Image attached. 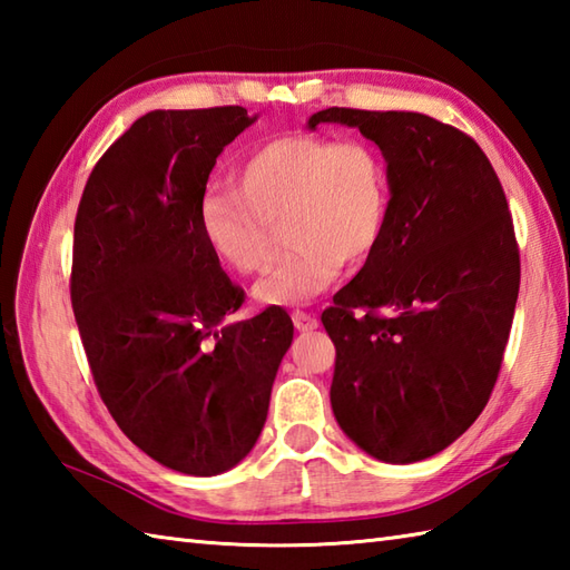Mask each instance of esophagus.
Returning <instances> with one entry per match:
<instances>
[{
  "label": "esophagus",
  "instance_id": "1",
  "mask_svg": "<svg viewBox=\"0 0 570 570\" xmlns=\"http://www.w3.org/2000/svg\"><path fill=\"white\" fill-rule=\"evenodd\" d=\"M292 321L296 325V331H301V333L318 328V318L313 316V313H308V311H294L292 313Z\"/></svg>",
  "mask_w": 570,
  "mask_h": 570
}]
</instances>
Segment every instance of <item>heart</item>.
Instances as JSON below:
<instances>
[{
    "mask_svg": "<svg viewBox=\"0 0 570 570\" xmlns=\"http://www.w3.org/2000/svg\"><path fill=\"white\" fill-rule=\"evenodd\" d=\"M229 184L235 193L210 188L198 203L213 259L233 274L259 272L278 223L292 247L254 286L264 306L306 304L343 264L365 262L384 233L390 174L382 154L360 137L296 131L269 139L242 156Z\"/></svg>",
    "mask_w": 570,
    "mask_h": 570,
    "instance_id": "heart-1",
    "label": "heart"
}]
</instances>
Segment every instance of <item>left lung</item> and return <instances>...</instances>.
<instances>
[{
  "instance_id": "1",
  "label": "left lung",
  "mask_w": 570,
  "mask_h": 570,
  "mask_svg": "<svg viewBox=\"0 0 570 570\" xmlns=\"http://www.w3.org/2000/svg\"><path fill=\"white\" fill-rule=\"evenodd\" d=\"M384 154L380 245L333 296V414L362 451L416 463L463 435L498 382L519 294L504 190L478 141L419 112L328 107Z\"/></svg>"
}]
</instances>
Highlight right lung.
<instances>
[{
	"instance_id": "right-lung-1",
	"label": "right lung",
	"mask_w": 570,
	"mask_h": 570,
	"mask_svg": "<svg viewBox=\"0 0 570 570\" xmlns=\"http://www.w3.org/2000/svg\"><path fill=\"white\" fill-rule=\"evenodd\" d=\"M245 107L139 117L85 184L70 301L102 402L144 453L186 475L257 443L294 323L278 306L229 321L245 292L205 247L198 203Z\"/></svg>"
}]
</instances>
